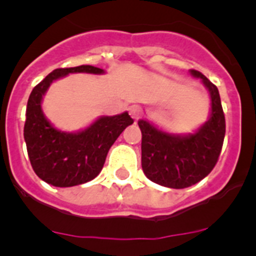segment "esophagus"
Here are the masks:
<instances>
[{
  "label": "esophagus",
  "instance_id": "esophagus-1",
  "mask_svg": "<svg viewBox=\"0 0 256 256\" xmlns=\"http://www.w3.org/2000/svg\"><path fill=\"white\" fill-rule=\"evenodd\" d=\"M130 116L132 118H134V119H137V118L140 116V115L142 114V110H141V108H140V106H130Z\"/></svg>",
  "mask_w": 256,
  "mask_h": 256
}]
</instances>
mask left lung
<instances>
[{"label":"left lung","instance_id":"1","mask_svg":"<svg viewBox=\"0 0 256 256\" xmlns=\"http://www.w3.org/2000/svg\"><path fill=\"white\" fill-rule=\"evenodd\" d=\"M210 94L212 112L209 120L187 136L169 134L148 120H138L142 133V169L146 177L160 186L186 188L204 180L216 166L226 134V119L216 86L198 70Z\"/></svg>","mask_w":256,"mask_h":256}]
</instances>
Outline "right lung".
<instances>
[{
    "mask_svg": "<svg viewBox=\"0 0 256 256\" xmlns=\"http://www.w3.org/2000/svg\"><path fill=\"white\" fill-rule=\"evenodd\" d=\"M70 73L102 74L104 70L91 65L55 69L33 88L26 112L24 140L32 168L40 180L55 187L76 186L96 178L112 144L133 123L126 112L98 118L80 132L56 130L44 115L40 104L50 84Z\"/></svg>",
    "mask_w": 256,
    "mask_h": 256,
    "instance_id": "obj_1",
    "label": "right lung"
}]
</instances>
